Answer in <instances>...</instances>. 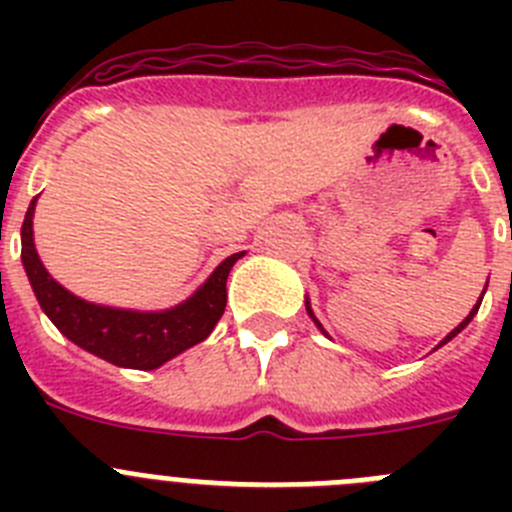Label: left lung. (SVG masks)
Wrapping results in <instances>:
<instances>
[{"instance_id":"left-lung-1","label":"left lung","mask_w":512,"mask_h":512,"mask_svg":"<svg viewBox=\"0 0 512 512\" xmlns=\"http://www.w3.org/2000/svg\"><path fill=\"white\" fill-rule=\"evenodd\" d=\"M485 289H487V287H485ZM482 295H485V292H482ZM479 305H482V300H479V302H477V305H474V307H472V312H469L467 318L461 320V323H459V325H456V328H454V330H451L449 336L443 338V341H441V343H438V346H443V343H449V341H451V338H454V336H456V333H461V330L467 328V325H469V320H472V318H474V315H477ZM307 315H310V318H312V320H315V325H318V328H320V330H323V325H320V323H318V318H315V315H312V310H310V302H307ZM323 333H325V330H323Z\"/></svg>"}]
</instances>
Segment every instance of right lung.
Returning a JSON list of instances; mask_svg holds the SVG:
<instances>
[{
  "instance_id": "right-lung-1",
  "label": "right lung",
  "mask_w": 512,
  "mask_h": 512,
  "mask_svg": "<svg viewBox=\"0 0 512 512\" xmlns=\"http://www.w3.org/2000/svg\"><path fill=\"white\" fill-rule=\"evenodd\" d=\"M33 212L35 200L27 207L22 223V266L27 279L53 325L89 354L115 366L148 372L192 348L194 343L205 341L217 320L223 318L225 300H228L225 282L243 251L228 256L182 305L161 312L117 310V307L79 300L45 271L33 243Z\"/></svg>"
}]
</instances>
